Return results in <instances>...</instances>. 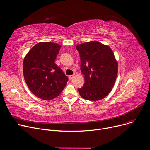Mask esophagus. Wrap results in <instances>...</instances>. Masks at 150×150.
<instances>
[{
	"label": "esophagus",
	"mask_w": 150,
	"mask_h": 150,
	"mask_svg": "<svg viewBox=\"0 0 150 150\" xmlns=\"http://www.w3.org/2000/svg\"><path fill=\"white\" fill-rule=\"evenodd\" d=\"M69 80H72L73 78H74V76L73 75H71V76H69Z\"/></svg>",
	"instance_id": "1"
}]
</instances>
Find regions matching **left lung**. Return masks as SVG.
<instances>
[{
    "label": "left lung",
    "mask_w": 150,
    "mask_h": 150,
    "mask_svg": "<svg viewBox=\"0 0 150 150\" xmlns=\"http://www.w3.org/2000/svg\"><path fill=\"white\" fill-rule=\"evenodd\" d=\"M81 58L85 83L78 89L81 96L96 101L109 95L115 84L118 62L111 48L96 41L76 46Z\"/></svg>",
    "instance_id": "8db88e82"
}]
</instances>
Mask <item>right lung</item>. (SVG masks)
I'll return each instance as SVG.
<instances>
[{
  "instance_id": "1",
  "label": "right lung",
  "mask_w": 150,
  "mask_h": 150,
  "mask_svg": "<svg viewBox=\"0 0 150 150\" xmlns=\"http://www.w3.org/2000/svg\"><path fill=\"white\" fill-rule=\"evenodd\" d=\"M62 46L52 42L35 45L23 62L24 79L32 93L44 100L57 97L65 87L68 77L55 60Z\"/></svg>"
}]
</instances>
